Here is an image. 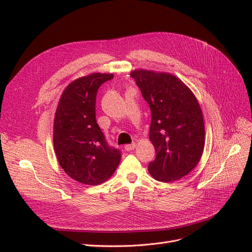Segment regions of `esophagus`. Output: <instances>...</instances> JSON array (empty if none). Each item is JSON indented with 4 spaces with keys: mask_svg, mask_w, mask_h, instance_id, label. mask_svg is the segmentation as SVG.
Wrapping results in <instances>:
<instances>
[{
    "mask_svg": "<svg viewBox=\"0 0 252 252\" xmlns=\"http://www.w3.org/2000/svg\"><path fill=\"white\" fill-rule=\"evenodd\" d=\"M134 148H135V143L125 145V150H127V151H131V150H133Z\"/></svg>",
    "mask_w": 252,
    "mask_h": 252,
    "instance_id": "1",
    "label": "esophagus"
}]
</instances>
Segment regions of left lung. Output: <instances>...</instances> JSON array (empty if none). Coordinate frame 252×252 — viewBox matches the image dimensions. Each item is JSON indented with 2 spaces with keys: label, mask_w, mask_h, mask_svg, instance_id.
<instances>
[{
  "label": "left lung",
  "mask_w": 252,
  "mask_h": 252,
  "mask_svg": "<svg viewBox=\"0 0 252 252\" xmlns=\"http://www.w3.org/2000/svg\"><path fill=\"white\" fill-rule=\"evenodd\" d=\"M130 75L151 111L149 139L157 157L148 171L159 182L178 181L199 164L203 155L205 127L200 104L173 74L136 69Z\"/></svg>",
  "instance_id": "obj_1"
}]
</instances>
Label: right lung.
<instances>
[{"mask_svg":"<svg viewBox=\"0 0 252 252\" xmlns=\"http://www.w3.org/2000/svg\"><path fill=\"white\" fill-rule=\"evenodd\" d=\"M111 73H91L72 81L63 91L53 122V147L60 166L75 181L98 185L121 162V152L108 146L95 120V97Z\"/></svg>","mask_w":252,"mask_h":252,"instance_id":"add662e5","label":"right lung"}]
</instances>
